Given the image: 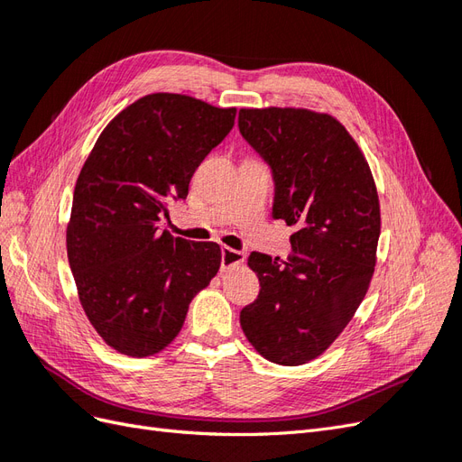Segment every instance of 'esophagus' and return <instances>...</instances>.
<instances>
[{"instance_id":"obj_1","label":"esophagus","mask_w":462,"mask_h":462,"mask_svg":"<svg viewBox=\"0 0 462 462\" xmlns=\"http://www.w3.org/2000/svg\"><path fill=\"white\" fill-rule=\"evenodd\" d=\"M245 253L241 250H233L229 246L221 248V270H229L235 268V265H241L245 262Z\"/></svg>"}]
</instances>
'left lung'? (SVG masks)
Wrapping results in <instances>:
<instances>
[{
	"mask_svg": "<svg viewBox=\"0 0 462 462\" xmlns=\"http://www.w3.org/2000/svg\"><path fill=\"white\" fill-rule=\"evenodd\" d=\"M239 131L272 170L273 219L297 227L287 260L248 256L260 292L241 328L263 358L299 366L339 337L366 295L380 200L358 144L328 114L241 109Z\"/></svg>",
	"mask_w": 462,
	"mask_h": 462,
	"instance_id": "1",
	"label": "left lung"
}]
</instances>
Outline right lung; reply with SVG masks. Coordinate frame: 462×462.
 Here are the masks:
<instances>
[{
    "label": "right lung",
    "mask_w": 462,
    "mask_h": 462,
    "mask_svg": "<svg viewBox=\"0 0 462 462\" xmlns=\"http://www.w3.org/2000/svg\"><path fill=\"white\" fill-rule=\"evenodd\" d=\"M235 116L190 96L148 94L111 119L82 165L67 256L82 309L117 353H160L219 270V245L173 236L160 217L167 202L187 199Z\"/></svg>",
    "instance_id": "right-lung-1"
}]
</instances>
